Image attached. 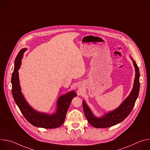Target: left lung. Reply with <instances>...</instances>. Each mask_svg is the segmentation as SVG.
I'll use <instances>...</instances> for the list:
<instances>
[{"label":"left lung","instance_id":"obj_1","mask_svg":"<svg viewBox=\"0 0 150 150\" xmlns=\"http://www.w3.org/2000/svg\"><path fill=\"white\" fill-rule=\"evenodd\" d=\"M130 58L132 60L135 71L133 88L129 96L117 108L104 113L101 117H97L94 115L85 101L84 100L82 101V107L85 117L93 126L96 128H105L113 126L124 120L131 112L139 94L140 83L139 68L131 56H130Z\"/></svg>","mask_w":150,"mask_h":150}]
</instances>
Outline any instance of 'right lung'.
<instances>
[{"mask_svg": "<svg viewBox=\"0 0 150 150\" xmlns=\"http://www.w3.org/2000/svg\"><path fill=\"white\" fill-rule=\"evenodd\" d=\"M26 50V48L21 49L15 60L14 69L11 78L12 93L15 102L27 121L33 126L47 129L59 127L65 121L71 101L77 94L75 91L72 90L60 96L57 100L56 110L53 113L40 112L34 109L25 100L19 84L18 71L21 65L24 53Z\"/></svg>", "mask_w": 150, "mask_h": 150, "instance_id": "right-lung-1", "label": "right lung"}]
</instances>
